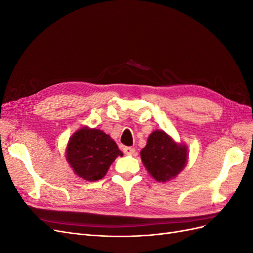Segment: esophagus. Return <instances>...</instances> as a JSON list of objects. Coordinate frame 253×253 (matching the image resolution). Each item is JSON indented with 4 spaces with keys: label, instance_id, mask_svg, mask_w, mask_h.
<instances>
[{
    "label": "esophagus",
    "instance_id": "esophagus-1",
    "mask_svg": "<svg viewBox=\"0 0 253 253\" xmlns=\"http://www.w3.org/2000/svg\"><path fill=\"white\" fill-rule=\"evenodd\" d=\"M124 152H125V154H126V155H134L135 154V149L131 148V147H125Z\"/></svg>",
    "mask_w": 253,
    "mask_h": 253
}]
</instances>
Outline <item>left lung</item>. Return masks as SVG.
<instances>
[{
  "instance_id": "obj_1",
  "label": "left lung",
  "mask_w": 253,
  "mask_h": 253,
  "mask_svg": "<svg viewBox=\"0 0 253 253\" xmlns=\"http://www.w3.org/2000/svg\"><path fill=\"white\" fill-rule=\"evenodd\" d=\"M142 164L149 174L158 182L174 179L187 166L188 147L176 142L164 129H155L140 151Z\"/></svg>"
}]
</instances>
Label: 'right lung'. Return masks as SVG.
Returning a JSON list of instances; mask_svg holds the SVG:
<instances>
[{"instance_id":"obj_1","label":"right lung","mask_w":253,"mask_h":253,"mask_svg":"<svg viewBox=\"0 0 253 253\" xmlns=\"http://www.w3.org/2000/svg\"><path fill=\"white\" fill-rule=\"evenodd\" d=\"M122 155L110 135L88 126L80 127L71 136L65 151L74 173L86 181L101 179L114 160Z\"/></svg>"}]
</instances>
